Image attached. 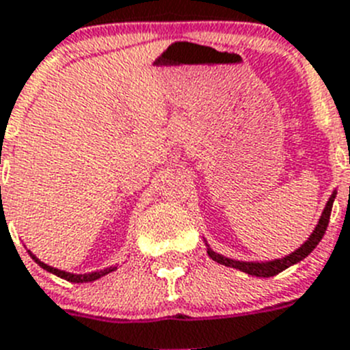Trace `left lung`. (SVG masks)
I'll use <instances>...</instances> for the list:
<instances>
[{"label":"left lung","instance_id":"left-lung-1","mask_svg":"<svg viewBox=\"0 0 350 350\" xmlns=\"http://www.w3.org/2000/svg\"><path fill=\"white\" fill-rule=\"evenodd\" d=\"M335 197H336V191H333L332 197H329V200H328V204H326V207H324L323 214H321V218H319V221H317L316 228H314V232L310 234V237H308L297 251H293V253L288 254V256L279 258V260H272V261H239V260H232V258L223 256V254L214 253L209 245H207V254H209L214 261L221 263V265L232 267V269H237V270H241V272L250 273V275H256V277L277 275L279 272H282V270L288 269V267L295 265V263L301 261L304 258H307L308 254L312 253L314 247L319 244L321 239H323V235H324V232H326V228H328L329 214H332V207H333V202H335Z\"/></svg>","mask_w":350,"mask_h":350}]
</instances>
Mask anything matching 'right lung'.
<instances>
[{"label": "right lung", "instance_id": "add662e5", "mask_svg": "<svg viewBox=\"0 0 350 350\" xmlns=\"http://www.w3.org/2000/svg\"><path fill=\"white\" fill-rule=\"evenodd\" d=\"M27 253L31 254V258H33L34 261H36L38 265L42 267V269H45L46 272L53 273V275L61 277V279H66V281L69 282H92V281H97V279H100L103 275H106V273L113 272V270H116V267H108V269L105 270H97V272H90V273H71V272H64V270H59V269H53V267L46 265V263H43V261L38 260L36 256H34L31 251H27Z\"/></svg>", "mask_w": 350, "mask_h": 350}]
</instances>
